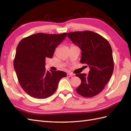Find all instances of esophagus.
Here are the masks:
<instances>
[{
  "instance_id": "34e87169",
  "label": "esophagus",
  "mask_w": 131,
  "mask_h": 131,
  "mask_svg": "<svg viewBox=\"0 0 131 131\" xmlns=\"http://www.w3.org/2000/svg\"><path fill=\"white\" fill-rule=\"evenodd\" d=\"M73 75H74V74H72V73H68V74H67V77H73Z\"/></svg>"
}]
</instances>
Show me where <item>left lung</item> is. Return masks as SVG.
<instances>
[{"instance_id": "8db88e82", "label": "left lung", "mask_w": 131, "mask_h": 131, "mask_svg": "<svg viewBox=\"0 0 131 131\" xmlns=\"http://www.w3.org/2000/svg\"><path fill=\"white\" fill-rule=\"evenodd\" d=\"M68 37L81 49L80 62L90 69L88 74H76L82 81L76 91L85 97L96 96L104 90L113 73L110 44L101 35L91 31L72 32L68 33Z\"/></svg>"}]
</instances>
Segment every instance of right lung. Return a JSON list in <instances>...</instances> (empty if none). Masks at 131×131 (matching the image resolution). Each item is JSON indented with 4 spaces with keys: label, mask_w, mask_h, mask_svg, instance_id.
I'll return each mask as SVG.
<instances>
[{
    "label": "right lung",
    "mask_w": 131,
    "mask_h": 131,
    "mask_svg": "<svg viewBox=\"0 0 131 131\" xmlns=\"http://www.w3.org/2000/svg\"><path fill=\"white\" fill-rule=\"evenodd\" d=\"M67 33H38L23 39L18 43L13 61L21 87L29 96L38 99L52 96L61 78L67 75L62 71L46 70V58H52L56 47Z\"/></svg>",
    "instance_id": "1"
}]
</instances>
